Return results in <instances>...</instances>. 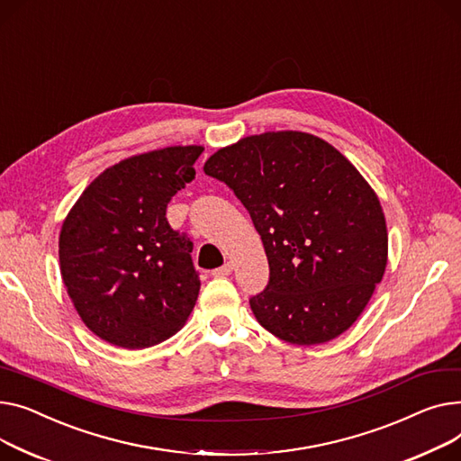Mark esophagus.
<instances>
[{
  "instance_id": "esophagus-1",
  "label": "esophagus",
  "mask_w": 461,
  "mask_h": 461,
  "mask_svg": "<svg viewBox=\"0 0 461 461\" xmlns=\"http://www.w3.org/2000/svg\"><path fill=\"white\" fill-rule=\"evenodd\" d=\"M230 274H232V262H225L221 267L213 269V272H212L213 277H227V276H230Z\"/></svg>"
}]
</instances>
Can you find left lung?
Masks as SVG:
<instances>
[{"mask_svg":"<svg viewBox=\"0 0 461 461\" xmlns=\"http://www.w3.org/2000/svg\"><path fill=\"white\" fill-rule=\"evenodd\" d=\"M204 173L249 212L269 264L249 300L260 326L312 346L354 323L387 266V225L361 173L303 131L249 135L212 154Z\"/></svg>","mask_w":461,"mask_h":461,"instance_id":"8db88e82","label":"left lung"}]
</instances>
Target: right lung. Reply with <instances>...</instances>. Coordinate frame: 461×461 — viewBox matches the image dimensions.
<instances>
[{
  "mask_svg": "<svg viewBox=\"0 0 461 461\" xmlns=\"http://www.w3.org/2000/svg\"><path fill=\"white\" fill-rule=\"evenodd\" d=\"M203 147L131 156L98 175L68 212L59 236L61 277L86 326L119 348L173 337L194 311L201 279L194 241L166 212L195 178Z\"/></svg>",
  "mask_w": 461,
  "mask_h": 461,
  "instance_id": "add662e5",
  "label": "right lung"
}]
</instances>
